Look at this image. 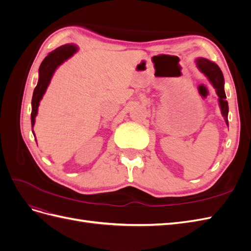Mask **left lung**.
<instances>
[{
  "label": "left lung",
  "instance_id": "left-lung-1",
  "mask_svg": "<svg viewBox=\"0 0 251 251\" xmlns=\"http://www.w3.org/2000/svg\"><path fill=\"white\" fill-rule=\"evenodd\" d=\"M196 64L197 67L199 68V70L211 82L212 87L216 89V92L219 96V104L220 108H221L222 115L225 119L226 125L228 126V102L225 100L226 95L224 91V76L221 69H220L217 64L203 57L197 58Z\"/></svg>",
  "mask_w": 251,
  "mask_h": 251
}]
</instances>
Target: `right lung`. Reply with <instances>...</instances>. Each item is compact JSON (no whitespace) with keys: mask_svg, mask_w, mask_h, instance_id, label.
<instances>
[{"mask_svg":"<svg viewBox=\"0 0 251 251\" xmlns=\"http://www.w3.org/2000/svg\"><path fill=\"white\" fill-rule=\"evenodd\" d=\"M77 51V47L74 45L67 44L64 46H60L50 52L49 54L45 57V59L42 62L39 70V81L33 91L32 96V111H31V126L33 127L35 124V116L37 114V109H39L40 101L43 98L45 92L49 86L50 80L52 78V75L56 70V68L62 65L65 60H67L69 57H71L75 52ZM34 134V133H33Z\"/></svg>","mask_w":251,"mask_h":251,"instance_id":"add662e5","label":"right lung"}]
</instances>
